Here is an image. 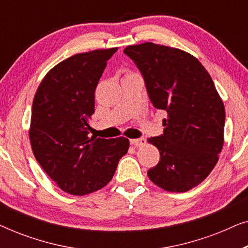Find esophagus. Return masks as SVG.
I'll use <instances>...</instances> for the list:
<instances>
[{
	"label": "esophagus",
	"instance_id": "1",
	"mask_svg": "<svg viewBox=\"0 0 248 248\" xmlns=\"http://www.w3.org/2000/svg\"><path fill=\"white\" fill-rule=\"evenodd\" d=\"M131 143L134 145V147H142V145H144L147 143V140H145L144 138H141V139H134V140H131Z\"/></svg>",
	"mask_w": 248,
	"mask_h": 248
}]
</instances>
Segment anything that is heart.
<instances>
[{
  "mask_svg": "<svg viewBox=\"0 0 248 248\" xmlns=\"http://www.w3.org/2000/svg\"><path fill=\"white\" fill-rule=\"evenodd\" d=\"M131 74H134V73H132V72H130V71H126V72H125V74H124V77L131 76Z\"/></svg>",
  "mask_w": 248,
  "mask_h": 248,
  "instance_id": "1",
  "label": "heart"
}]
</instances>
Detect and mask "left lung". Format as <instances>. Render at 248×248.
<instances>
[{
	"mask_svg": "<svg viewBox=\"0 0 248 248\" xmlns=\"http://www.w3.org/2000/svg\"><path fill=\"white\" fill-rule=\"evenodd\" d=\"M124 53L141 71L154 106L167 111L164 134L148 139L160 152L149 178L165 191L187 192L219 160L225 142L221 97L205 67L185 50L147 42Z\"/></svg>",
	"mask_w": 248,
	"mask_h": 248,
	"instance_id": "obj_1",
	"label": "left lung"
}]
</instances>
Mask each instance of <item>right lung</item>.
<instances>
[{
  "instance_id": "right-lung-1",
  "label": "right lung",
  "mask_w": 248,
  "mask_h": 248,
  "mask_svg": "<svg viewBox=\"0 0 248 248\" xmlns=\"http://www.w3.org/2000/svg\"><path fill=\"white\" fill-rule=\"evenodd\" d=\"M117 47L79 53L56 64L32 103L29 139L36 160L62 191L86 195L113 178L130 148L126 138H89L94 90Z\"/></svg>"
}]
</instances>
